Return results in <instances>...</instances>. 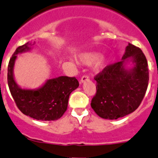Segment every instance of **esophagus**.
<instances>
[{"label": "esophagus", "mask_w": 158, "mask_h": 158, "mask_svg": "<svg viewBox=\"0 0 158 158\" xmlns=\"http://www.w3.org/2000/svg\"><path fill=\"white\" fill-rule=\"evenodd\" d=\"M89 80V77L87 76H83L82 78H81V80H80V83L82 84L85 82H88Z\"/></svg>", "instance_id": "1"}]
</instances>
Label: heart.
Instances as JSON below:
<instances>
[{"label":"heart","mask_w":158,"mask_h":158,"mask_svg":"<svg viewBox=\"0 0 158 158\" xmlns=\"http://www.w3.org/2000/svg\"><path fill=\"white\" fill-rule=\"evenodd\" d=\"M99 57H100L99 53L96 52H87L79 56V60L81 63L87 65H89L95 62L93 65V70L96 73H99L104 69L107 63L106 58L102 56L99 58Z\"/></svg>","instance_id":"1"}]
</instances>
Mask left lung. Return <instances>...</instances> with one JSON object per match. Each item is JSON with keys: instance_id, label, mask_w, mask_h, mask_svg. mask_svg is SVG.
<instances>
[{"instance_id": "8db88e82", "label": "left lung", "mask_w": 158, "mask_h": 158, "mask_svg": "<svg viewBox=\"0 0 158 158\" xmlns=\"http://www.w3.org/2000/svg\"><path fill=\"white\" fill-rule=\"evenodd\" d=\"M96 94L91 106L103 119L116 120L135 111L149 80L148 62L141 49L128 44L122 60L106 67L95 77Z\"/></svg>"}]
</instances>
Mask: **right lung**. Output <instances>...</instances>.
Instances as JSON below:
<instances>
[{"label":"right lung","mask_w":158,"mask_h":158,"mask_svg":"<svg viewBox=\"0 0 158 158\" xmlns=\"http://www.w3.org/2000/svg\"><path fill=\"white\" fill-rule=\"evenodd\" d=\"M31 44L27 42L15 52L7 67V83L11 96L20 110L26 116L42 121L57 120L62 116L68 107L69 95L79 87L75 77L59 76L47 79L37 89L20 86L15 81L14 68L18 56L31 51Z\"/></svg>","instance_id":"obj_1"}]
</instances>
